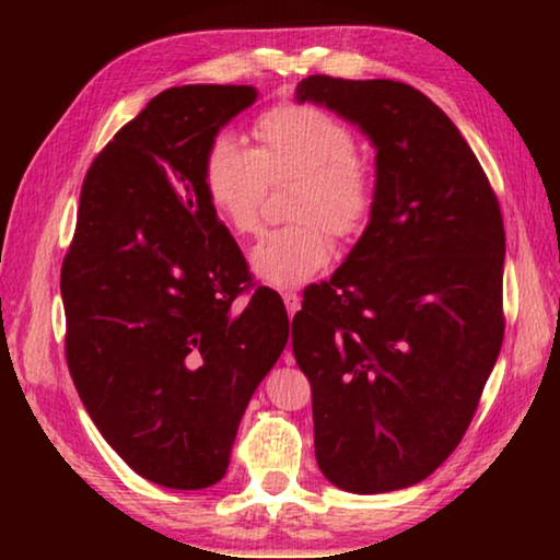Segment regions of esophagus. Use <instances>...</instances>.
Wrapping results in <instances>:
<instances>
[{"label":"esophagus","instance_id":"esophagus-1","mask_svg":"<svg viewBox=\"0 0 560 560\" xmlns=\"http://www.w3.org/2000/svg\"><path fill=\"white\" fill-rule=\"evenodd\" d=\"M281 299H283V303H287L289 316H293L301 308V296H299L296 291H283ZM289 360H291V350H287V363H289Z\"/></svg>","mask_w":560,"mask_h":560}]
</instances>
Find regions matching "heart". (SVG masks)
<instances>
[{
	"label": "heart",
	"instance_id": "obj_1",
	"mask_svg": "<svg viewBox=\"0 0 560 560\" xmlns=\"http://www.w3.org/2000/svg\"><path fill=\"white\" fill-rule=\"evenodd\" d=\"M257 150L217 136L202 160V183L217 214L234 234L261 226L269 183L299 179L291 220L264 234L252 249V269L273 287H301L328 267L330 234H360L377 205V173L358 153L353 128L334 113L306 103L277 106L254 126Z\"/></svg>",
	"mask_w": 560,
	"mask_h": 560
}]
</instances>
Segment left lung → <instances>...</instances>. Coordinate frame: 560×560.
<instances>
[{"instance_id": "1", "label": "left lung", "mask_w": 560, "mask_h": 560, "mask_svg": "<svg viewBox=\"0 0 560 560\" xmlns=\"http://www.w3.org/2000/svg\"><path fill=\"white\" fill-rule=\"evenodd\" d=\"M293 98L358 126L377 173L365 232L291 324L316 462L353 494L412 487L464 438L504 340L499 202L457 126L407 83L308 75Z\"/></svg>"}]
</instances>
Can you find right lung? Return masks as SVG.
<instances>
[{
  "label": "right lung",
  "mask_w": 560,
  "mask_h": 560,
  "mask_svg": "<svg viewBox=\"0 0 560 560\" xmlns=\"http://www.w3.org/2000/svg\"><path fill=\"white\" fill-rule=\"evenodd\" d=\"M254 101V86L158 93L89 167L61 267L81 402L120 459L167 489L224 477L289 340L277 291L234 306L249 271L202 183L207 148Z\"/></svg>",
  "instance_id": "add662e5"
}]
</instances>
